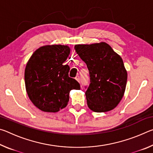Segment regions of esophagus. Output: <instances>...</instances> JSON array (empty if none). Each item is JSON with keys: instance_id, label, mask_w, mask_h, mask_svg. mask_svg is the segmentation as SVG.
<instances>
[{"instance_id": "34e87169", "label": "esophagus", "mask_w": 153, "mask_h": 153, "mask_svg": "<svg viewBox=\"0 0 153 153\" xmlns=\"http://www.w3.org/2000/svg\"><path fill=\"white\" fill-rule=\"evenodd\" d=\"M76 79L77 80V82H80V77L79 76H77L76 77Z\"/></svg>"}]
</instances>
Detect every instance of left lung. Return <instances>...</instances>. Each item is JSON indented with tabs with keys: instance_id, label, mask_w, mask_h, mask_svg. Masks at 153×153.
Here are the masks:
<instances>
[{
	"instance_id": "obj_1",
	"label": "left lung",
	"mask_w": 153,
	"mask_h": 153,
	"mask_svg": "<svg viewBox=\"0 0 153 153\" xmlns=\"http://www.w3.org/2000/svg\"><path fill=\"white\" fill-rule=\"evenodd\" d=\"M86 63L90 84L86 86L87 105L94 112H107L122 99L128 74L121 56L105 42L75 46Z\"/></svg>"
}]
</instances>
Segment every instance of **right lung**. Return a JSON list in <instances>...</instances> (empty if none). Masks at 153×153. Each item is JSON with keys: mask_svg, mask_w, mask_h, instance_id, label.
<instances>
[{"mask_svg": "<svg viewBox=\"0 0 153 153\" xmlns=\"http://www.w3.org/2000/svg\"><path fill=\"white\" fill-rule=\"evenodd\" d=\"M70 53L65 45L44 46L37 49L25 69L28 97L45 112H57L67 106L71 90H79L76 79L69 77V66L64 65Z\"/></svg>", "mask_w": 153, "mask_h": 153, "instance_id": "add662e5", "label": "right lung"}]
</instances>
